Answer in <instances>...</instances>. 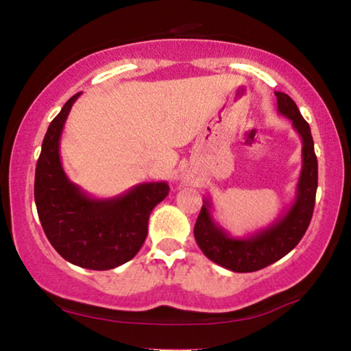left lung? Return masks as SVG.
<instances>
[{"label":"left lung","instance_id":"left-lung-1","mask_svg":"<svg viewBox=\"0 0 351 351\" xmlns=\"http://www.w3.org/2000/svg\"><path fill=\"white\" fill-rule=\"evenodd\" d=\"M274 95L278 97V112L292 121L293 130L302 138V171L292 205L265 230L247 237H234L215 221L212 204L205 199L194 226V237L204 255L234 273L258 271L286 256L305 234L315 208L317 160L310 125L286 93L276 91Z\"/></svg>","mask_w":351,"mask_h":351}]
</instances>
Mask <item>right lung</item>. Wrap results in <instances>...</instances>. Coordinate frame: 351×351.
Wrapping results in <instances>:
<instances>
[{
    "label": "right lung",
    "mask_w": 351,
    "mask_h": 351,
    "mask_svg": "<svg viewBox=\"0 0 351 351\" xmlns=\"http://www.w3.org/2000/svg\"><path fill=\"white\" fill-rule=\"evenodd\" d=\"M70 97L45 134L35 171V204L43 231L64 260L106 271L127 263L147 236L149 215L168 195L165 181L141 183L110 199L86 194L65 175L60 134L73 102Z\"/></svg>",
    "instance_id": "right-lung-1"
}]
</instances>
